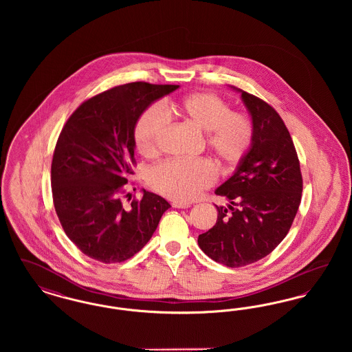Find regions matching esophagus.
<instances>
[{
    "instance_id": "1",
    "label": "esophagus",
    "mask_w": 352,
    "mask_h": 352,
    "mask_svg": "<svg viewBox=\"0 0 352 352\" xmlns=\"http://www.w3.org/2000/svg\"><path fill=\"white\" fill-rule=\"evenodd\" d=\"M190 206H191L190 203H184V201H173L174 208H188Z\"/></svg>"
}]
</instances>
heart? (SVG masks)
I'll list each match as a JSON object with an SVG mask.
<instances>
[{
	"label": "heart",
	"mask_w": 352,
	"mask_h": 352,
	"mask_svg": "<svg viewBox=\"0 0 352 352\" xmlns=\"http://www.w3.org/2000/svg\"><path fill=\"white\" fill-rule=\"evenodd\" d=\"M168 112L201 131L206 145L224 166L237 164L248 151L252 141V122L240 112H231L226 101L207 92L187 95L168 105ZM168 118L162 105H151L138 118L134 128L137 151L144 155L158 151L161 140L168 128ZM215 179L211 164L203 160H175L164 162L149 173V184L177 201H192L201 190L210 187Z\"/></svg>",
	"instance_id": "heart-1"
}]
</instances>
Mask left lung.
<instances>
[{
  "label": "left lung",
  "mask_w": 352,
  "mask_h": 352,
  "mask_svg": "<svg viewBox=\"0 0 352 352\" xmlns=\"http://www.w3.org/2000/svg\"><path fill=\"white\" fill-rule=\"evenodd\" d=\"M240 94L252 121L251 146L234 174L215 190L227 207L217 206V224L199 234L208 257L227 267H243L268 256L289 232L300 207V161L283 118L265 101Z\"/></svg>",
  "instance_id": "8db88e82"
}]
</instances>
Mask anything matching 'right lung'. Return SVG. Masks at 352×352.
I'll return each mask as SVG.
<instances>
[{
    "label": "right lung",
    "instance_id": "1",
    "mask_svg": "<svg viewBox=\"0 0 352 352\" xmlns=\"http://www.w3.org/2000/svg\"><path fill=\"white\" fill-rule=\"evenodd\" d=\"M179 85H118L84 101L58 138L51 186L56 215L68 239L91 258L121 263L151 240L171 206L142 190V199L125 208L121 188L132 174L134 128L154 101Z\"/></svg>",
    "mask_w": 352,
    "mask_h": 352
}]
</instances>
